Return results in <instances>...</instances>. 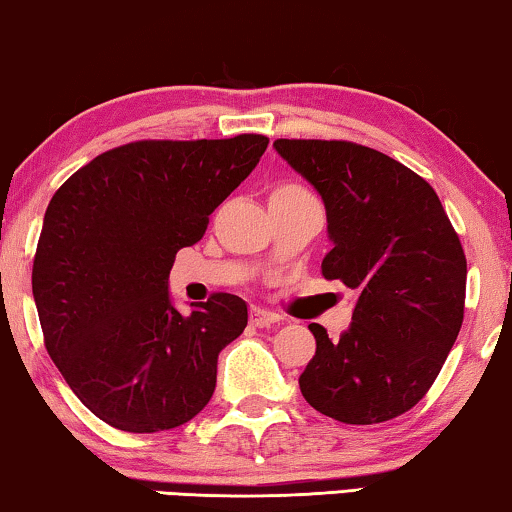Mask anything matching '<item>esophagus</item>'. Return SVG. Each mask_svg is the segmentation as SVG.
<instances>
[{"mask_svg": "<svg viewBox=\"0 0 512 512\" xmlns=\"http://www.w3.org/2000/svg\"><path fill=\"white\" fill-rule=\"evenodd\" d=\"M280 315L273 311H266L262 306H253L250 308V325L253 327H269L273 322H278Z\"/></svg>", "mask_w": 512, "mask_h": 512, "instance_id": "1", "label": "esophagus"}]
</instances>
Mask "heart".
Returning a JSON list of instances; mask_svg holds the SVG:
<instances>
[{"label":"heart","instance_id":"obj_1","mask_svg":"<svg viewBox=\"0 0 512 512\" xmlns=\"http://www.w3.org/2000/svg\"><path fill=\"white\" fill-rule=\"evenodd\" d=\"M299 190H306V187L299 183H280V185H276V190L273 192H299Z\"/></svg>","mask_w":512,"mask_h":512}]
</instances>
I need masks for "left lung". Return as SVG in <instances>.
<instances>
[{
    "label": "left lung",
    "mask_w": 512,
    "mask_h": 512,
    "mask_svg": "<svg viewBox=\"0 0 512 512\" xmlns=\"http://www.w3.org/2000/svg\"><path fill=\"white\" fill-rule=\"evenodd\" d=\"M320 192L334 241L322 276L355 292L341 338L313 322L304 399L343 424L394 420L434 385L464 322L466 255L427 181L352 141L276 139Z\"/></svg>",
    "instance_id": "8db88e82"
}]
</instances>
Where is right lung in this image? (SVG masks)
<instances>
[{
  "mask_svg": "<svg viewBox=\"0 0 512 512\" xmlns=\"http://www.w3.org/2000/svg\"><path fill=\"white\" fill-rule=\"evenodd\" d=\"M264 134L143 139L111 148L53 194L32 266L50 359L85 408L115 429L155 434L213 397L218 352L248 325L246 301L213 292L190 315L167 280L181 248L255 169Z\"/></svg>",
  "mask_w": 512,
  "mask_h": 512,
  "instance_id": "obj_1",
  "label": "right lung"
}]
</instances>
